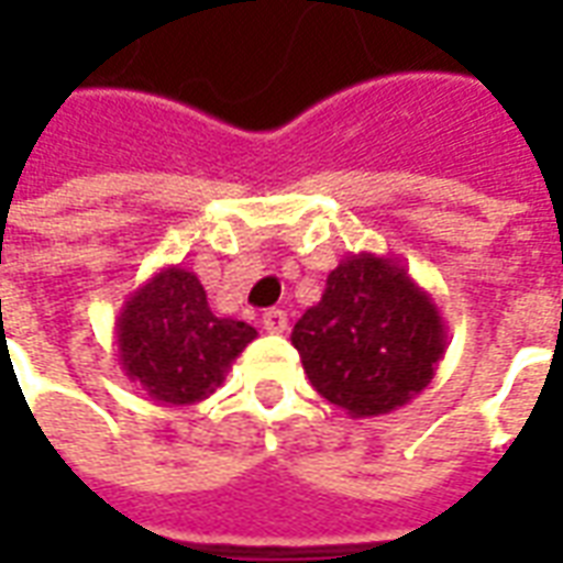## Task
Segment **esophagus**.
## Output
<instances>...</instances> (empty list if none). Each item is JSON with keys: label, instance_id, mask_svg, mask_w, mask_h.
Returning <instances> with one entry per match:
<instances>
[{"label": "esophagus", "instance_id": "1", "mask_svg": "<svg viewBox=\"0 0 563 563\" xmlns=\"http://www.w3.org/2000/svg\"><path fill=\"white\" fill-rule=\"evenodd\" d=\"M262 325H265V331H271V334H283V331H286V325H289L286 310H277V307L265 310V313H262Z\"/></svg>", "mask_w": 563, "mask_h": 563}]
</instances>
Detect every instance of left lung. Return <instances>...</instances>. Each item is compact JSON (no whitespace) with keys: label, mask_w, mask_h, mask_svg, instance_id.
<instances>
[{"label":"left lung","mask_w":563,"mask_h":563,"mask_svg":"<svg viewBox=\"0 0 563 563\" xmlns=\"http://www.w3.org/2000/svg\"><path fill=\"white\" fill-rule=\"evenodd\" d=\"M292 346L325 401L371 419L410 404L434 379L446 325L401 258L353 253L295 322Z\"/></svg>","instance_id":"1"}]
</instances>
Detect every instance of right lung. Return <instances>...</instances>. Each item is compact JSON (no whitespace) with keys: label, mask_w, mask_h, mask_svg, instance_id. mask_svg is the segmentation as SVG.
I'll list each match as a JSON object with an SVG mask.
<instances>
[{"label":"right lung","mask_w":563,"mask_h":563,"mask_svg":"<svg viewBox=\"0 0 563 563\" xmlns=\"http://www.w3.org/2000/svg\"><path fill=\"white\" fill-rule=\"evenodd\" d=\"M117 362L153 401H205L256 338L241 319L217 317L205 286L180 265L159 268L129 295L114 322Z\"/></svg>","instance_id":"right-lung-1"}]
</instances>
